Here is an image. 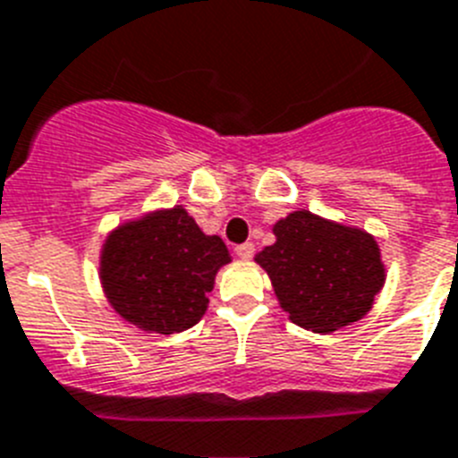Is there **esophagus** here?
Segmentation results:
<instances>
[{
	"label": "esophagus",
	"mask_w": 458,
	"mask_h": 458,
	"mask_svg": "<svg viewBox=\"0 0 458 458\" xmlns=\"http://www.w3.org/2000/svg\"><path fill=\"white\" fill-rule=\"evenodd\" d=\"M253 251H256V249H253L251 242H244V244H237V247H235V253H237V256H240V259H244V260L251 259Z\"/></svg>",
	"instance_id": "1"
}]
</instances>
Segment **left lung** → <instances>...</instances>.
Returning a JSON list of instances; mask_svg holds the SVG:
<instances>
[{"label":"left lung","instance_id":"obj_1","mask_svg":"<svg viewBox=\"0 0 458 458\" xmlns=\"http://www.w3.org/2000/svg\"><path fill=\"white\" fill-rule=\"evenodd\" d=\"M272 233L275 244L256 253V263L293 324L326 335L370 312L386 279L370 233L307 209L279 218Z\"/></svg>","mask_w":458,"mask_h":458}]
</instances>
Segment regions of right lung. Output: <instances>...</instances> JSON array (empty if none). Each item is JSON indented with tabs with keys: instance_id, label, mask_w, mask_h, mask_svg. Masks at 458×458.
Here are the masks:
<instances>
[{
	"instance_id": "add662e5",
	"label": "right lung",
	"mask_w": 458,
	"mask_h": 458,
	"mask_svg": "<svg viewBox=\"0 0 458 458\" xmlns=\"http://www.w3.org/2000/svg\"><path fill=\"white\" fill-rule=\"evenodd\" d=\"M218 235H205L174 205L125 221L99 251V282L109 305L144 333L172 335L205 317L216 272L230 263Z\"/></svg>"
}]
</instances>
